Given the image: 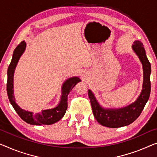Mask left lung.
Returning <instances> with one entry per match:
<instances>
[{
  "label": "left lung",
  "mask_w": 157,
  "mask_h": 157,
  "mask_svg": "<svg viewBox=\"0 0 157 157\" xmlns=\"http://www.w3.org/2000/svg\"><path fill=\"white\" fill-rule=\"evenodd\" d=\"M134 52L138 56L143 67L142 90L136 101L121 109H104L99 104L90 90L88 95L92 105L94 116L97 122L108 128H120L130 125L138 118L148 101L151 91V64L147 59L143 44L135 41L132 45Z\"/></svg>",
  "instance_id": "1"
}]
</instances>
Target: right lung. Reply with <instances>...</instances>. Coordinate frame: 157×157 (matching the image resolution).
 <instances>
[{"instance_id":"1","label":"right lung","mask_w":157,"mask_h":157,"mask_svg":"<svg viewBox=\"0 0 157 157\" xmlns=\"http://www.w3.org/2000/svg\"><path fill=\"white\" fill-rule=\"evenodd\" d=\"M25 48H26V43L25 41H22L14 50L11 63L8 66L7 92H8L9 101L20 118L26 123L36 125H51L58 122L64 116L67 108V96L72 88L77 85V83L80 82L81 79L78 77H72L64 82L62 85V95L60 97V102L55 108L43 110L41 112L36 113L22 109L16 104L14 97L13 78L18 60L24 53Z\"/></svg>"}]
</instances>
